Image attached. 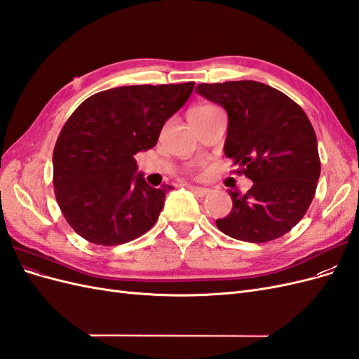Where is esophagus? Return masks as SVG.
Wrapping results in <instances>:
<instances>
[{"mask_svg":"<svg viewBox=\"0 0 359 359\" xmlns=\"http://www.w3.org/2000/svg\"><path fill=\"white\" fill-rule=\"evenodd\" d=\"M187 189H190L194 194H196V196H201V198H203V196H206V194H210V193H211V190H210V189L198 187V186H191V184H189Z\"/></svg>","mask_w":359,"mask_h":359,"instance_id":"1","label":"esophagus"}]
</instances>
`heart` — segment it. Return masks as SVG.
<instances>
[{
	"label": "heart",
	"mask_w": 359,
	"mask_h": 359,
	"mask_svg": "<svg viewBox=\"0 0 359 359\" xmlns=\"http://www.w3.org/2000/svg\"><path fill=\"white\" fill-rule=\"evenodd\" d=\"M210 107H212V106H208V104H201V106H194V107H191V109L189 111V114H187V116H191V115H198V114H202V112H205V111H208Z\"/></svg>",
	"instance_id": "b5f03b06"
}]
</instances>
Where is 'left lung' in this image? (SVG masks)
Returning <instances> with one entry per match:
<instances>
[{
    "instance_id": "8db88e82",
    "label": "left lung",
    "mask_w": 359,
    "mask_h": 359,
    "mask_svg": "<svg viewBox=\"0 0 359 359\" xmlns=\"http://www.w3.org/2000/svg\"><path fill=\"white\" fill-rule=\"evenodd\" d=\"M196 91L226 109L224 154L253 181L245 194L229 190L232 211L217 227L247 243L283 236L307 212L320 175L309 116L286 94L255 81L199 83Z\"/></svg>"
}]
</instances>
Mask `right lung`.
<instances>
[{
	"mask_svg": "<svg viewBox=\"0 0 359 359\" xmlns=\"http://www.w3.org/2000/svg\"><path fill=\"white\" fill-rule=\"evenodd\" d=\"M193 88L194 82L118 86L88 97L70 115L52 163L57 202L76 233L118 245L156 224L170 186L147 184L135 156L156 147Z\"/></svg>",
	"mask_w": 359,
	"mask_h": 359,
	"instance_id": "obj_1",
	"label": "right lung"
}]
</instances>
